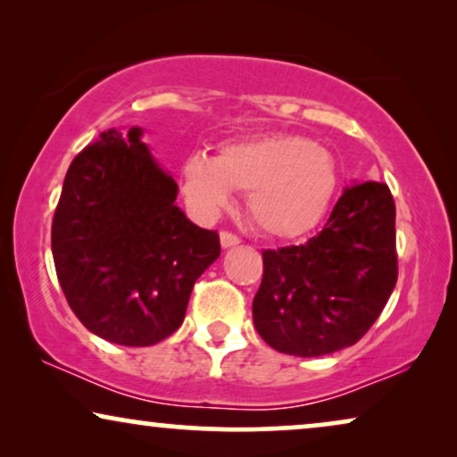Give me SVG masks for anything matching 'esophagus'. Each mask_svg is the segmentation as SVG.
<instances>
[{"instance_id":"obj_1","label":"esophagus","mask_w":457,"mask_h":457,"mask_svg":"<svg viewBox=\"0 0 457 457\" xmlns=\"http://www.w3.org/2000/svg\"><path fill=\"white\" fill-rule=\"evenodd\" d=\"M219 238H221V246L223 248H229V246H236L240 242V236L234 234V232H228V229H223L221 234H219Z\"/></svg>"}]
</instances>
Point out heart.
<instances>
[{
    "instance_id": "heart-1",
    "label": "heart",
    "mask_w": 457,
    "mask_h": 457,
    "mask_svg": "<svg viewBox=\"0 0 457 457\" xmlns=\"http://www.w3.org/2000/svg\"><path fill=\"white\" fill-rule=\"evenodd\" d=\"M184 192L203 217L248 192L246 209L261 232L296 238L321 221L337 192L332 152L301 136L270 133L225 144L217 156L196 152L181 169Z\"/></svg>"
}]
</instances>
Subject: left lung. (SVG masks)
Returning a JSON list of instances; mask_svg holds the SVG:
<instances>
[{"label": "left lung", "mask_w": 457, "mask_h": 457, "mask_svg": "<svg viewBox=\"0 0 457 457\" xmlns=\"http://www.w3.org/2000/svg\"><path fill=\"white\" fill-rule=\"evenodd\" d=\"M397 273L391 190L380 181L346 187L318 236L299 246L263 251L254 328L288 355L340 351L378 320Z\"/></svg>", "instance_id": "1"}]
</instances>
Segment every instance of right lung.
Masks as SVG:
<instances>
[{
    "instance_id": "obj_1",
    "label": "right lung",
    "mask_w": 457,
    "mask_h": 457,
    "mask_svg": "<svg viewBox=\"0 0 457 457\" xmlns=\"http://www.w3.org/2000/svg\"><path fill=\"white\" fill-rule=\"evenodd\" d=\"M142 129H114L75 156L52 221V254L72 313L89 332L148 346L186 318L194 282L221 253L194 225L178 184L150 156Z\"/></svg>"
}]
</instances>
